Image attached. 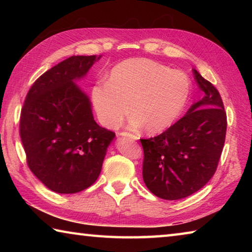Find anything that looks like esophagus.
Here are the masks:
<instances>
[{"instance_id":"esophagus-1","label":"esophagus","mask_w":252,"mask_h":252,"mask_svg":"<svg viewBox=\"0 0 252 252\" xmlns=\"http://www.w3.org/2000/svg\"><path fill=\"white\" fill-rule=\"evenodd\" d=\"M120 135H123V136H130V138H132L133 140H138V136H136L135 134L133 133H130V132H121Z\"/></svg>"}]
</instances>
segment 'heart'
<instances>
[{
	"instance_id": "obj_1",
	"label": "heart",
	"mask_w": 252,
	"mask_h": 252,
	"mask_svg": "<svg viewBox=\"0 0 252 252\" xmlns=\"http://www.w3.org/2000/svg\"><path fill=\"white\" fill-rule=\"evenodd\" d=\"M190 94L185 72L150 59H129L112 67L106 82L92 88V102L106 127H117L130 111L132 125L158 133L173 125Z\"/></svg>"
}]
</instances>
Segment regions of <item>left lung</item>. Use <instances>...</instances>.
Returning a JSON list of instances; mask_svg holds the SVG:
<instances>
[{
  "instance_id": "1",
  "label": "left lung",
  "mask_w": 252,
  "mask_h": 252,
  "mask_svg": "<svg viewBox=\"0 0 252 252\" xmlns=\"http://www.w3.org/2000/svg\"><path fill=\"white\" fill-rule=\"evenodd\" d=\"M193 74L203 99L161 134L140 139L144 183L164 200L186 198L207 185L224 146L227 113L220 93L197 70Z\"/></svg>"
}]
</instances>
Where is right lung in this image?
Listing matches in <instances>:
<instances>
[{
  "label": "right lung",
  "mask_w": 252,
  "mask_h": 252,
  "mask_svg": "<svg viewBox=\"0 0 252 252\" xmlns=\"http://www.w3.org/2000/svg\"><path fill=\"white\" fill-rule=\"evenodd\" d=\"M99 59L75 55L51 67L32 84L21 110L27 163L54 192L75 193L92 186L116 136L96 125L89 97L73 83Z\"/></svg>",
  "instance_id": "add662e5"
}]
</instances>
